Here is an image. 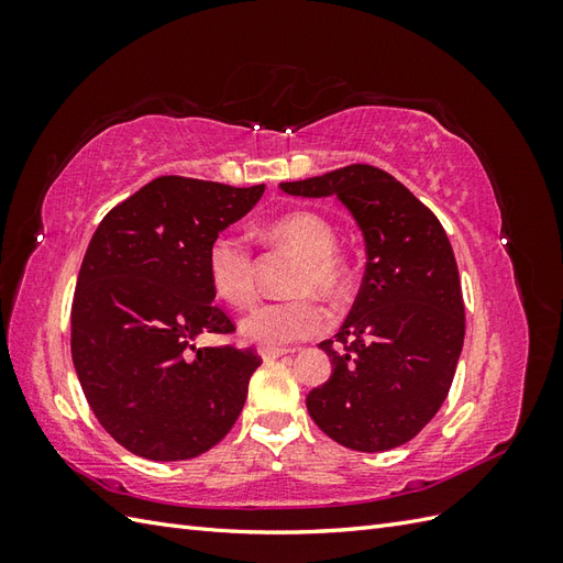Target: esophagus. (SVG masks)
Masks as SVG:
<instances>
[{
	"label": "esophagus",
	"instance_id": "1",
	"mask_svg": "<svg viewBox=\"0 0 563 563\" xmlns=\"http://www.w3.org/2000/svg\"><path fill=\"white\" fill-rule=\"evenodd\" d=\"M294 350H277V347H263L261 350V356L265 362H272V360H279V356H284V354H291Z\"/></svg>",
	"mask_w": 563,
	"mask_h": 563
}]
</instances>
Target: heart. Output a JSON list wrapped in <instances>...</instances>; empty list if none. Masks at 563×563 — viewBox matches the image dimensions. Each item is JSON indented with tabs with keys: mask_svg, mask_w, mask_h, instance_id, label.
Returning a JSON list of instances; mask_svg holds the SVG:
<instances>
[{
	"mask_svg": "<svg viewBox=\"0 0 563 563\" xmlns=\"http://www.w3.org/2000/svg\"><path fill=\"white\" fill-rule=\"evenodd\" d=\"M267 240L300 255L291 282L294 294H321L338 298L347 286V267L335 251V230L314 211H294L267 228ZM211 291L232 308H246L255 298V263L242 234L220 232L207 253ZM329 327V314L312 296L272 300L253 308L240 331L249 343L263 347H286L298 340L319 335Z\"/></svg>",
	"mask_w": 563,
	"mask_h": 563,
	"instance_id": "heart-1",
	"label": "heart"
}]
</instances>
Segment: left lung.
<instances>
[{
	"instance_id": "left-lung-1",
	"label": "left lung",
	"mask_w": 563,
	"mask_h": 563,
	"mask_svg": "<svg viewBox=\"0 0 563 563\" xmlns=\"http://www.w3.org/2000/svg\"><path fill=\"white\" fill-rule=\"evenodd\" d=\"M294 197H338L360 225L366 272L329 354L331 378L308 395L317 428L352 451L411 441L444 404L465 340L455 255L437 216L380 168L352 164L282 183Z\"/></svg>"
}]
</instances>
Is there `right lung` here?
I'll list each match as a JSON object with an SVG mask.
<instances>
[{"instance_id":"obj_1","label":"right lung","mask_w":563,"mask_h":563,"mask_svg":"<svg viewBox=\"0 0 563 563\" xmlns=\"http://www.w3.org/2000/svg\"><path fill=\"white\" fill-rule=\"evenodd\" d=\"M265 185L162 176L93 232L73 300V362L91 411L126 451L172 463L207 453L240 418L255 350L195 347L232 333L207 253Z\"/></svg>"}]
</instances>
